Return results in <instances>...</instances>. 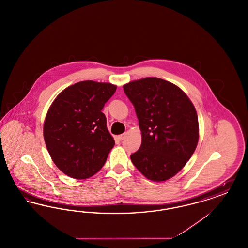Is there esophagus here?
I'll use <instances>...</instances> for the list:
<instances>
[{
    "mask_svg": "<svg viewBox=\"0 0 248 248\" xmlns=\"http://www.w3.org/2000/svg\"><path fill=\"white\" fill-rule=\"evenodd\" d=\"M125 137H126V134H125V133H124V134H122V135H119L117 138H118L119 140H123Z\"/></svg>",
    "mask_w": 248,
    "mask_h": 248,
    "instance_id": "obj_1",
    "label": "esophagus"
}]
</instances>
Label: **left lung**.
Segmentation results:
<instances>
[{
    "label": "left lung",
    "instance_id": "obj_1",
    "mask_svg": "<svg viewBox=\"0 0 248 248\" xmlns=\"http://www.w3.org/2000/svg\"><path fill=\"white\" fill-rule=\"evenodd\" d=\"M135 107L141 130V146L130 158L143 176L165 181L189 161L199 140L196 109L174 83L147 77L124 85Z\"/></svg>",
    "mask_w": 248,
    "mask_h": 248
}]
</instances>
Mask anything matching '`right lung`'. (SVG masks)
I'll return each instance as SVG.
<instances>
[{
    "mask_svg": "<svg viewBox=\"0 0 248 248\" xmlns=\"http://www.w3.org/2000/svg\"><path fill=\"white\" fill-rule=\"evenodd\" d=\"M117 86L83 81L64 89L48 109L44 138L55 165L76 179L94 176L115 142L101 111Z\"/></svg>",
    "mask_w": 248,
    "mask_h": 248,
    "instance_id": "add662e5",
    "label": "right lung"
}]
</instances>
